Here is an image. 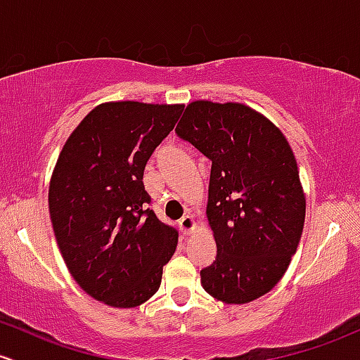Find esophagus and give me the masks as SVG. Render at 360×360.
<instances>
[{"mask_svg":"<svg viewBox=\"0 0 360 360\" xmlns=\"http://www.w3.org/2000/svg\"><path fill=\"white\" fill-rule=\"evenodd\" d=\"M195 227H196V222L195 219H193V215H184L183 219L179 220V229L184 236L191 234V232L195 231Z\"/></svg>","mask_w":360,"mask_h":360,"instance_id":"34e87169","label":"esophagus"}]
</instances>
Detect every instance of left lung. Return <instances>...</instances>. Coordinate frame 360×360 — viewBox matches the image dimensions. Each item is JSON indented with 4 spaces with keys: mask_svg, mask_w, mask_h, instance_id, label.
<instances>
[{
    "mask_svg": "<svg viewBox=\"0 0 360 360\" xmlns=\"http://www.w3.org/2000/svg\"><path fill=\"white\" fill-rule=\"evenodd\" d=\"M212 160L207 217L215 262L200 271L203 289L246 304L278 283L302 236L306 198L283 133L238 102L188 104L176 128Z\"/></svg>",
    "mask_w": 360,
    "mask_h": 360,
    "instance_id": "left-lung-1",
    "label": "left lung"
}]
</instances>
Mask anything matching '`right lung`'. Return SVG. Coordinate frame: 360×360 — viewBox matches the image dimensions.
<instances>
[{"mask_svg": "<svg viewBox=\"0 0 360 360\" xmlns=\"http://www.w3.org/2000/svg\"><path fill=\"white\" fill-rule=\"evenodd\" d=\"M183 108L105 102L86 114L58 157L49 213L59 251L75 282L108 306L148 301L176 251V229L147 208L143 171Z\"/></svg>", "mask_w": 360, "mask_h": 360, "instance_id": "right-lung-1", "label": "right lung"}]
</instances>
